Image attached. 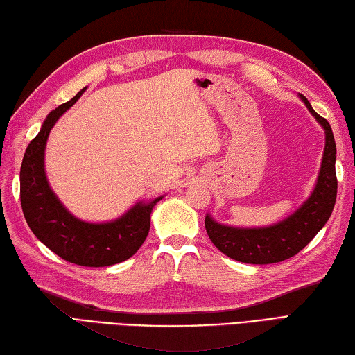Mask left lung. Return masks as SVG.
Instances as JSON below:
<instances>
[{
  "label": "left lung",
  "instance_id": "left-lung-1",
  "mask_svg": "<svg viewBox=\"0 0 355 355\" xmlns=\"http://www.w3.org/2000/svg\"><path fill=\"white\" fill-rule=\"evenodd\" d=\"M301 100L325 130V150L318 182L301 208L282 222L266 227H234L205 217V227L214 246L240 263L272 264L295 257L328 222L337 198L336 141L331 125L311 107L302 94Z\"/></svg>",
  "mask_w": 355,
  "mask_h": 355
}]
</instances>
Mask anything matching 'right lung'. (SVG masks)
Returning a JSON list of instances; mask_svg holds the SVG:
<instances>
[{"label": "right lung", "instance_id": "1", "mask_svg": "<svg viewBox=\"0 0 355 355\" xmlns=\"http://www.w3.org/2000/svg\"><path fill=\"white\" fill-rule=\"evenodd\" d=\"M85 89L51 111L41 132L30 141L19 173L21 207L31 232L54 254L77 266L106 267L137 254L150 230L152 209L162 196L148 203L138 202L112 222L88 223L67 211L53 193L44 167L46 138L59 116L80 98Z\"/></svg>", "mask_w": 355, "mask_h": 355}]
</instances>
